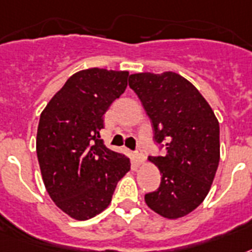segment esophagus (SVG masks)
<instances>
[{
    "mask_svg": "<svg viewBox=\"0 0 252 252\" xmlns=\"http://www.w3.org/2000/svg\"><path fill=\"white\" fill-rule=\"evenodd\" d=\"M135 161L138 162V165H141L144 162V155H143V151L140 148L135 151Z\"/></svg>",
    "mask_w": 252,
    "mask_h": 252,
    "instance_id": "34e87169",
    "label": "esophagus"
}]
</instances>
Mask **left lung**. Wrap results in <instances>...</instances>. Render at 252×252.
Here are the masks:
<instances>
[{"label": "left lung", "mask_w": 252, "mask_h": 252, "mask_svg": "<svg viewBox=\"0 0 252 252\" xmlns=\"http://www.w3.org/2000/svg\"><path fill=\"white\" fill-rule=\"evenodd\" d=\"M128 86L151 118L155 140L166 148V155L148 158L158 167L161 184L145 194V203L166 219L188 215L206 198L219 166V121L178 73L131 74Z\"/></svg>", "instance_id": "left-lung-1"}]
</instances>
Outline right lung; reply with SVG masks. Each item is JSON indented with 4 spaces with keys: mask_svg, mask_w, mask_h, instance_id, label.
Masks as SVG:
<instances>
[{
    "mask_svg": "<svg viewBox=\"0 0 252 252\" xmlns=\"http://www.w3.org/2000/svg\"><path fill=\"white\" fill-rule=\"evenodd\" d=\"M128 72L80 70L51 97L39 117L37 158L49 196L63 213L87 220L111 203L130 171L126 156L100 139L103 116L127 87Z\"/></svg>",
    "mask_w": 252,
    "mask_h": 252,
    "instance_id": "obj_1",
    "label": "right lung"
}]
</instances>
